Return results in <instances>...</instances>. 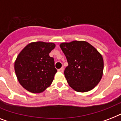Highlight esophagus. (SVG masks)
I'll return each instance as SVG.
<instances>
[{
  "mask_svg": "<svg viewBox=\"0 0 121 121\" xmlns=\"http://www.w3.org/2000/svg\"><path fill=\"white\" fill-rule=\"evenodd\" d=\"M63 70H64V68H63V67H61L60 69H59L58 72H63Z\"/></svg>",
  "mask_w": 121,
  "mask_h": 121,
  "instance_id": "34e87169",
  "label": "esophagus"
}]
</instances>
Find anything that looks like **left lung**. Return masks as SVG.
Here are the masks:
<instances>
[{"instance_id": "1", "label": "left lung", "mask_w": 121, "mask_h": 121, "mask_svg": "<svg viewBox=\"0 0 121 121\" xmlns=\"http://www.w3.org/2000/svg\"><path fill=\"white\" fill-rule=\"evenodd\" d=\"M68 65L64 74L68 85L78 92H86L97 85L103 75L101 54L88 42L73 41L61 43Z\"/></svg>"}]
</instances>
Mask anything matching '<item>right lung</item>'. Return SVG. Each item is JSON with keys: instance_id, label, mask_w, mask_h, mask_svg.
<instances>
[{"instance_id": "1", "label": "right lung", "mask_w": 121, "mask_h": 121, "mask_svg": "<svg viewBox=\"0 0 121 121\" xmlns=\"http://www.w3.org/2000/svg\"><path fill=\"white\" fill-rule=\"evenodd\" d=\"M53 43L38 41L28 44L18 55L14 70L19 82L26 90L41 93L51 85L57 70L49 53Z\"/></svg>"}]
</instances>
